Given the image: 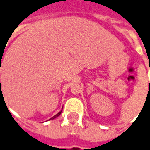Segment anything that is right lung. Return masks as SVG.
Listing matches in <instances>:
<instances>
[{"instance_id": "add662e5", "label": "right lung", "mask_w": 150, "mask_h": 150, "mask_svg": "<svg viewBox=\"0 0 150 150\" xmlns=\"http://www.w3.org/2000/svg\"><path fill=\"white\" fill-rule=\"evenodd\" d=\"M0 81H1V80H0ZM62 111H61L60 112H58V113L57 114V115H55L54 117H52L51 118V119H54V118H56V117H59V116L61 115V113H62ZM51 119H50V120H51Z\"/></svg>"}]
</instances>
